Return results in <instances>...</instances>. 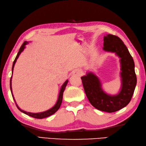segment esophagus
Here are the masks:
<instances>
[{"instance_id": "esophagus-1", "label": "esophagus", "mask_w": 146, "mask_h": 146, "mask_svg": "<svg viewBox=\"0 0 146 146\" xmlns=\"http://www.w3.org/2000/svg\"><path fill=\"white\" fill-rule=\"evenodd\" d=\"M82 74H83L82 70L81 69H77L76 70H74L73 72L74 75L77 76H81Z\"/></svg>"}]
</instances>
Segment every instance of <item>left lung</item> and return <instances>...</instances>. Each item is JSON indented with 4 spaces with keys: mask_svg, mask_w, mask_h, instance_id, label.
I'll list each match as a JSON object with an SVG mask.
<instances>
[{
    "mask_svg": "<svg viewBox=\"0 0 146 146\" xmlns=\"http://www.w3.org/2000/svg\"><path fill=\"white\" fill-rule=\"evenodd\" d=\"M103 46L105 51L115 53L120 58V91L113 96L105 93L100 79L92 72H88L81 79L86 96L91 105L99 110L112 113L120 110L130 103L136 86L137 77L132 56L120 38L107 35L104 36Z\"/></svg>",
    "mask_w": 146,
    "mask_h": 146,
    "instance_id": "1",
    "label": "left lung"
}]
</instances>
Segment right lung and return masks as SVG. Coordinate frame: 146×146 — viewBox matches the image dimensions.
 Instances as JSON below:
<instances>
[{
    "label": "right lung",
    "instance_id": "right-lung-1",
    "mask_svg": "<svg viewBox=\"0 0 146 146\" xmlns=\"http://www.w3.org/2000/svg\"><path fill=\"white\" fill-rule=\"evenodd\" d=\"M28 43V42H27V41H25V42H24V43H23L21 46V48H19V50L18 53H17L16 57V58H15V60H14V62H13V67H12V71H13V69H14V65H15V63H16L17 59L18 58L19 55L21 54V52L23 51V50H24V49H25V45H26V44H27ZM11 79H12V76H11V80H10V88H11V93H12V96H13V99H14V100L15 103H16L17 108H18L21 111L24 113H25L26 115L30 116V117H33V118H38V119H42V118H44L48 117H49V116L52 115H53V114H54L55 113L56 111H57L59 108H60V105H61V103H62V98H63L64 91L65 89V87H66V86H67V83H68V80H67V81L64 83L63 85L62 86L61 89H60V93H59L58 100H57V102H56V104H55L54 106H53L52 108H50V110H47V111H43V112H41V113H30V112H27V111H24V110H23L19 108V106H17V105L16 103V101H15L14 98V96H13V92H12Z\"/></svg>",
    "mask_w": 146,
    "mask_h": 146
}]
</instances>
